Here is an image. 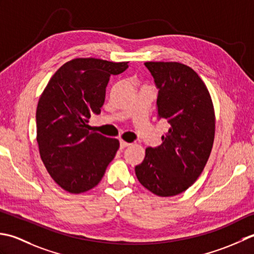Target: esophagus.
Instances as JSON below:
<instances>
[{
  "label": "esophagus",
  "instance_id": "34e87169",
  "mask_svg": "<svg viewBox=\"0 0 254 254\" xmlns=\"http://www.w3.org/2000/svg\"><path fill=\"white\" fill-rule=\"evenodd\" d=\"M129 142H127V141H124V140H121V148L122 149H124V148H126V147H128L129 146Z\"/></svg>",
  "mask_w": 254,
  "mask_h": 254
}]
</instances>
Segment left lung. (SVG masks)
Masks as SVG:
<instances>
[{
  "label": "left lung",
  "instance_id": "8db88e82",
  "mask_svg": "<svg viewBox=\"0 0 254 254\" xmlns=\"http://www.w3.org/2000/svg\"><path fill=\"white\" fill-rule=\"evenodd\" d=\"M159 93L158 117L170 125L159 147L146 149L134 168L137 179L162 197L184 192L208 161L215 138V111L196 72L180 62H144Z\"/></svg>",
  "mask_w": 254,
  "mask_h": 254
}]
</instances>
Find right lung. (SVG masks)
Wrapping results in <instances>:
<instances>
[{"label":"right lung","mask_w":254,"mask_h":254,"mask_svg":"<svg viewBox=\"0 0 254 254\" xmlns=\"http://www.w3.org/2000/svg\"><path fill=\"white\" fill-rule=\"evenodd\" d=\"M128 62L76 58L57 70L41 94L37 111L40 158L50 177L69 193L86 192L101 182L120 141L91 131L93 113L100 114L111 75Z\"/></svg>","instance_id":"obj_1"}]
</instances>
